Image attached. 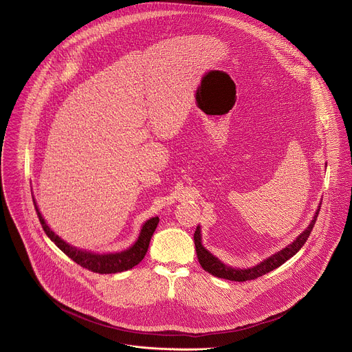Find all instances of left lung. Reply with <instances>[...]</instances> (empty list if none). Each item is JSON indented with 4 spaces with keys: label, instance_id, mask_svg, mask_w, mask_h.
Listing matches in <instances>:
<instances>
[{
    "label": "left lung",
    "instance_id": "left-lung-1",
    "mask_svg": "<svg viewBox=\"0 0 352 352\" xmlns=\"http://www.w3.org/2000/svg\"><path fill=\"white\" fill-rule=\"evenodd\" d=\"M322 205V204H320ZM318 212H320V206H318L311 223L309 225V228L292 243L287 245L286 248L280 250L279 252L274 254L272 257L264 260L261 264L255 265L252 268L248 270H234L232 267H226L223 263H220L216 257L204 248L202 243H201V228L198 226L195 233H194V240H195V248H197V255H198V261L201 264V267L208 271L209 274H212L213 276L217 278H223V279H229V280H237V282H244V280H251V279H257L258 276H263L268 272H271L272 270L280 267L285 261L289 260L291 257L303 247V244L306 243V240L309 239L313 228H314V223L317 220Z\"/></svg>",
    "mask_w": 352,
    "mask_h": 352
}]
</instances>
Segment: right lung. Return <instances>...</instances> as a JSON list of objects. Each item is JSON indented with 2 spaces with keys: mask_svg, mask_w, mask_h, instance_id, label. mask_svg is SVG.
<instances>
[{
  "mask_svg": "<svg viewBox=\"0 0 352 352\" xmlns=\"http://www.w3.org/2000/svg\"><path fill=\"white\" fill-rule=\"evenodd\" d=\"M35 209H36L41 225H42L45 233L47 234V237L52 241H54V244L63 252H65L67 257H70L76 264L81 265L82 268H85L88 271L97 272V274H116V272L127 271V270L133 268L135 265H138L144 258L148 244H150V239L158 225V217H153V219L147 220L143 225V229L140 232L138 241L131 248H127L126 251L115 252V254H92L88 251L77 250L76 247L67 244L66 241H63L58 236H56L49 229V226L45 223V219L39 213L36 204H35Z\"/></svg>",
  "mask_w": 352,
  "mask_h": 352,
  "instance_id": "right-lung-1",
  "label": "right lung"
}]
</instances>
